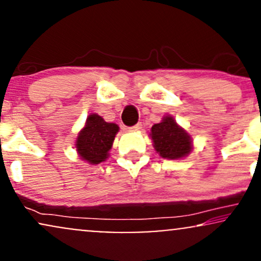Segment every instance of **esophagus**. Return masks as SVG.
I'll list each match as a JSON object with an SVG mask.
<instances>
[{"label":"esophagus","mask_w":261,"mask_h":261,"mask_svg":"<svg viewBox=\"0 0 261 261\" xmlns=\"http://www.w3.org/2000/svg\"><path fill=\"white\" fill-rule=\"evenodd\" d=\"M141 128H142V124H141V122H139V124H136V125H135V126L128 127V130H130V131H140Z\"/></svg>","instance_id":"34e87169"}]
</instances>
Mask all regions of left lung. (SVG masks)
I'll return each instance as SVG.
<instances>
[{"label": "left lung", "instance_id": "8db88e82", "mask_svg": "<svg viewBox=\"0 0 261 261\" xmlns=\"http://www.w3.org/2000/svg\"><path fill=\"white\" fill-rule=\"evenodd\" d=\"M149 137L155 152L167 160H182L194 148L191 136L176 124L172 115L163 116L161 122L154 124L149 131Z\"/></svg>", "mask_w": 261, "mask_h": 261}]
</instances>
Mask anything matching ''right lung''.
I'll list each match as a JSON object with an SVG mask.
<instances>
[{
  "label": "right lung",
  "mask_w": 261,
  "mask_h": 261,
  "mask_svg": "<svg viewBox=\"0 0 261 261\" xmlns=\"http://www.w3.org/2000/svg\"><path fill=\"white\" fill-rule=\"evenodd\" d=\"M118 133V125L107 122L100 115L92 113L76 139L74 146L77 154L81 160L93 166L101 163L109 158V152Z\"/></svg>",
  "instance_id": "add662e5"
}]
</instances>
